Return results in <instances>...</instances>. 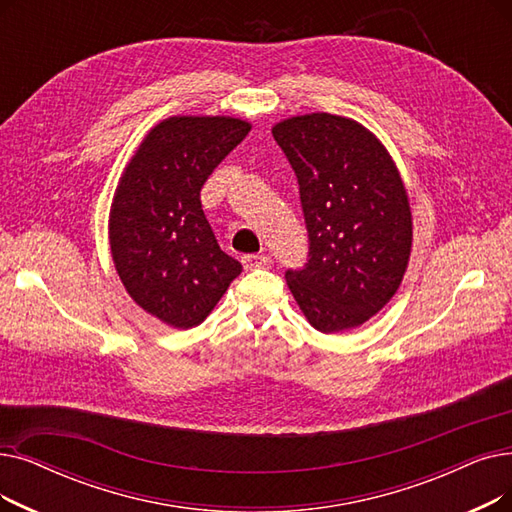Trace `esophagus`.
<instances>
[{"label": "esophagus", "instance_id": "obj_1", "mask_svg": "<svg viewBox=\"0 0 512 512\" xmlns=\"http://www.w3.org/2000/svg\"><path fill=\"white\" fill-rule=\"evenodd\" d=\"M270 263H272V259H270V257H265V255H244V257H242V265H244V270L268 268Z\"/></svg>", "mask_w": 512, "mask_h": 512}]
</instances>
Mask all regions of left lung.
<instances>
[{
	"mask_svg": "<svg viewBox=\"0 0 512 512\" xmlns=\"http://www.w3.org/2000/svg\"><path fill=\"white\" fill-rule=\"evenodd\" d=\"M293 165L309 261L286 284L307 322L332 335L358 328L391 301L412 251V211L395 161L349 117L309 113L272 127Z\"/></svg>",
	"mask_w": 512,
	"mask_h": 512,
	"instance_id": "1",
	"label": "left lung"
}]
</instances>
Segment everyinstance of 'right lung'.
<instances>
[{
  "label": "right lung",
  "instance_id": "obj_1",
  "mask_svg": "<svg viewBox=\"0 0 512 512\" xmlns=\"http://www.w3.org/2000/svg\"><path fill=\"white\" fill-rule=\"evenodd\" d=\"M249 131V121L224 115L169 117L146 133L119 177L110 255L129 297L167 326L201 324L242 272L219 249L201 188Z\"/></svg>",
  "mask_w": 512,
  "mask_h": 512
}]
</instances>
